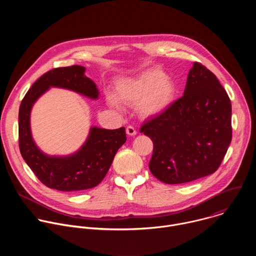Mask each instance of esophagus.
I'll return each mask as SVG.
<instances>
[{
	"mask_svg": "<svg viewBox=\"0 0 256 256\" xmlns=\"http://www.w3.org/2000/svg\"><path fill=\"white\" fill-rule=\"evenodd\" d=\"M126 134H128V136H136V128H134V126H128L126 128Z\"/></svg>",
	"mask_w": 256,
	"mask_h": 256,
	"instance_id": "34e87169",
	"label": "esophagus"
}]
</instances>
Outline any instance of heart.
<instances>
[{
    "instance_id": "obj_1",
    "label": "heart",
    "mask_w": 256,
    "mask_h": 256,
    "mask_svg": "<svg viewBox=\"0 0 256 256\" xmlns=\"http://www.w3.org/2000/svg\"><path fill=\"white\" fill-rule=\"evenodd\" d=\"M116 94L109 93V105L120 108V101L126 105H138L140 112L144 118L162 114L173 104L177 96L176 84L157 68L142 72L138 77L118 81Z\"/></svg>"
}]
</instances>
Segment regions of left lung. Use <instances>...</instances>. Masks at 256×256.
Listing matches in <instances>:
<instances>
[{"label": "left lung", "mask_w": 256, "mask_h": 256, "mask_svg": "<svg viewBox=\"0 0 256 256\" xmlns=\"http://www.w3.org/2000/svg\"><path fill=\"white\" fill-rule=\"evenodd\" d=\"M231 116V101L223 86L210 70L194 62L184 96L140 128L154 144L152 174L167 184L212 174L232 140Z\"/></svg>", "instance_id": "obj_1"}]
</instances>
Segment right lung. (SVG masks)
Instances as JSON below:
<instances>
[{"instance_id": "right-lung-1", "label": "right lung", "mask_w": 256, "mask_h": 256, "mask_svg": "<svg viewBox=\"0 0 256 256\" xmlns=\"http://www.w3.org/2000/svg\"><path fill=\"white\" fill-rule=\"evenodd\" d=\"M85 66L75 64L46 72L28 90L19 108L20 153L44 186L60 192H79L97 186L126 140L124 128L106 130L91 126L81 148L70 155H48L35 144L30 126L31 110L50 88L66 89L93 100L99 98L96 84L85 75Z\"/></svg>"}]
</instances>
